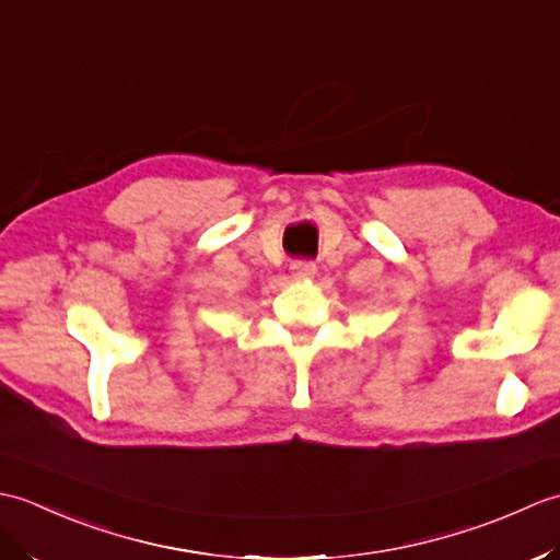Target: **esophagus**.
I'll return each mask as SVG.
<instances>
[{
  "instance_id": "obj_1",
  "label": "esophagus",
  "mask_w": 560,
  "mask_h": 560,
  "mask_svg": "<svg viewBox=\"0 0 560 560\" xmlns=\"http://www.w3.org/2000/svg\"><path fill=\"white\" fill-rule=\"evenodd\" d=\"M291 273L295 279H311L315 277V261L311 259H293L291 261Z\"/></svg>"
}]
</instances>
